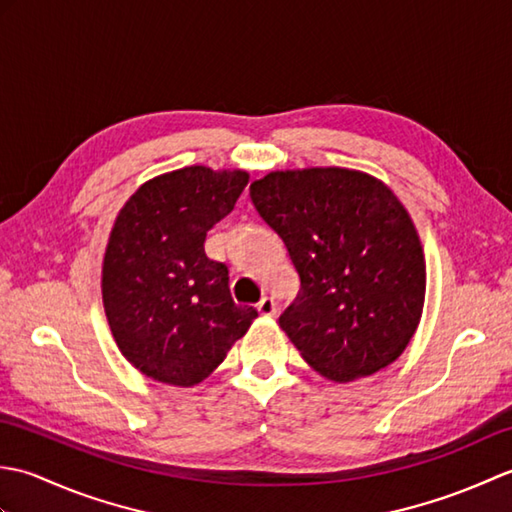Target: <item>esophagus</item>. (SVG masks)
<instances>
[{
	"instance_id": "obj_1",
	"label": "esophagus",
	"mask_w": 512,
	"mask_h": 512,
	"mask_svg": "<svg viewBox=\"0 0 512 512\" xmlns=\"http://www.w3.org/2000/svg\"><path fill=\"white\" fill-rule=\"evenodd\" d=\"M257 310L259 314H264V317H275L277 314V303L273 297H264L262 301L257 303Z\"/></svg>"
}]
</instances>
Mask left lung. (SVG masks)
Returning <instances> with one entry per match:
<instances>
[{
	"label": "left lung",
	"instance_id": "obj_1",
	"mask_svg": "<svg viewBox=\"0 0 512 512\" xmlns=\"http://www.w3.org/2000/svg\"><path fill=\"white\" fill-rule=\"evenodd\" d=\"M250 200L299 273L279 325L306 363L334 383L394 363L427 286L418 233L396 195L367 173L328 167L268 173L250 184Z\"/></svg>",
	"mask_w": 512,
	"mask_h": 512
}]
</instances>
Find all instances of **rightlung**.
Wrapping results in <instances>:
<instances>
[{
	"mask_svg": "<svg viewBox=\"0 0 512 512\" xmlns=\"http://www.w3.org/2000/svg\"><path fill=\"white\" fill-rule=\"evenodd\" d=\"M246 171L184 167L145 182L118 213L103 262V306L123 356L145 376L191 387L257 317L237 306L206 233L235 209Z\"/></svg>",
	"mask_w": 512,
	"mask_h": 512,
	"instance_id": "obj_1",
	"label": "right lung"
}]
</instances>
